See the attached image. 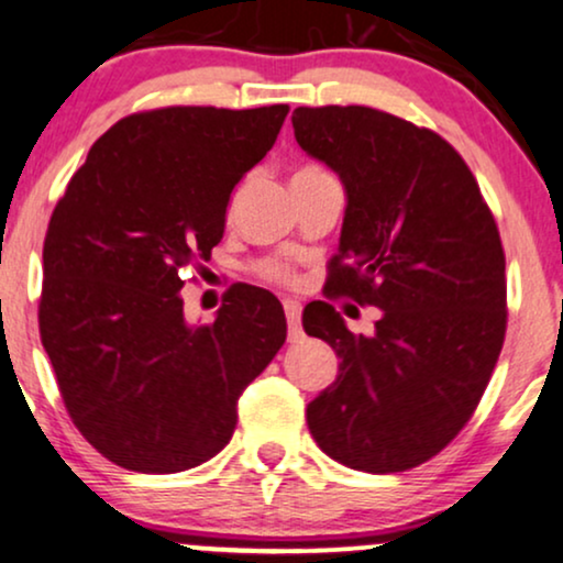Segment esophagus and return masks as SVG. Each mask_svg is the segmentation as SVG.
Listing matches in <instances>:
<instances>
[{
	"label": "esophagus",
	"instance_id": "1",
	"mask_svg": "<svg viewBox=\"0 0 563 563\" xmlns=\"http://www.w3.org/2000/svg\"><path fill=\"white\" fill-rule=\"evenodd\" d=\"M283 309H286V319H288V340L290 343H296V340H301V303L294 301H283Z\"/></svg>",
	"mask_w": 563,
	"mask_h": 563
}]
</instances>
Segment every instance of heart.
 <instances>
[{
  "mask_svg": "<svg viewBox=\"0 0 563 563\" xmlns=\"http://www.w3.org/2000/svg\"><path fill=\"white\" fill-rule=\"evenodd\" d=\"M306 170H319V168L306 166L298 170V174H306ZM262 275L273 277V280H290V269L286 265H280V262H267V265H262Z\"/></svg>",
  "mask_w": 563,
  "mask_h": 563,
  "instance_id": "1",
  "label": "heart"
}]
</instances>
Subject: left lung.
I'll return each mask as SVG.
<instances>
[{
  "mask_svg": "<svg viewBox=\"0 0 563 563\" xmlns=\"http://www.w3.org/2000/svg\"><path fill=\"white\" fill-rule=\"evenodd\" d=\"M290 122L301 151L345 189L332 290L382 309L374 334H353L332 303L303 311L306 334L340 358L306 423L319 450L353 471H410L471 421L499 361V229L437 132L368 106H301Z\"/></svg>",
  "mask_w": 563,
  "mask_h": 563,
  "instance_id": "left-lung-1",
  "label": "left lung"
}]
</instances>
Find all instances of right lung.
<instances>
[{
	"label": "right lung",
	"instance_id": "add662e5",
	"mask_svg": "<svg viewBox=\"0 0 563 563\" xmlns=\"http://www.w3.org/2000/svg\"><path fill=\"white\" fill-rule=\"evenodd\" d=\"M286 117V103L132 113L90 147L56 202L41 343L77 429L126 471L166 475L216 457L241 393L286 343L267 290H231L212 324H189L179 294Z\"/></svg>",
	"mask_w": 563,
	"mask_h": 563
}]
</instances>
